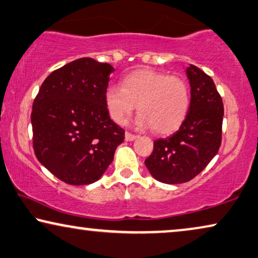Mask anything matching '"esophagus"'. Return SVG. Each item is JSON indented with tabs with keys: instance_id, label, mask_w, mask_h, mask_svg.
Wrapping results in <instances>:
<instances>
[{
	"instance_id": "obj_1",
	"label": "esophagus",
	"mask_w": 258,
	"mask_h": 258,
	"mask_svg": "<svg viewBox=\"0 0 258 258\" xmlns=\"http://www.w3.org/2000/svg\"><path fill=\"white\" fill-rule=\"evenodd\" d=\"M124 136H125V141H129V142H132L137 138L136 135H134V134H130V133H125Z\"/></svg>"
}]
</instances>
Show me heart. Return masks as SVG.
<instances>
[{
	"instance_id": "b5f03b06",
	"label": "heart",
	"mask_w": 258,
	"mask_h": 258,
	"mask_svg": "<svg viewBox=\"0 0 258 258\" xmlns=\"http://www.w3.org/2000/svg\"><path fill=\"white\" fill-rule=\"evenodd\" d=\"M189 87L178 76L136 71L126 76L122 86H108L104 102L111 120L124 124L137 104L138 128H149L158 135H167L184 122L189 108Z\"/></svg>"
}]
</instances>
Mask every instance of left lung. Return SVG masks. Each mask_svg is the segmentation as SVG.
Segmentation results:
<instances>
[{"label":"left lung","instance_id":"obj_1","mask_svg":"<svg viewBox=\"0 0 258 258\" xmlns=\"http://www.w3.org/2000/svg\"><path fill=\"white\" fill-rule=\"evenodd\" d=\"M186 74L191 86L188 113L177 132L154 142V151L144 162L152 177L164 184L191 180L221 145L223 103L214 81L194 65Z\"/></svg>","mask_w":258,"mask_h":258}]
</instances>
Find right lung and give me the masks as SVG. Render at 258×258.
<instances>
[{"label": "right lung", "mask_w": 258, "mask_h": 258, "mask_svg": "<svg viewBox=\"0 0 258 258\" xmlns=\"http://www.w3.org/2000/svg\"><path fill=\"white\" fill-rule=\"evenodd\" d=\"M114 67L80 58L55 70L32 104L33 150L50 172L70 185L101 178L124 140L104 102Z\"/></svg>", "instance_id": "1"}]
</instances>
